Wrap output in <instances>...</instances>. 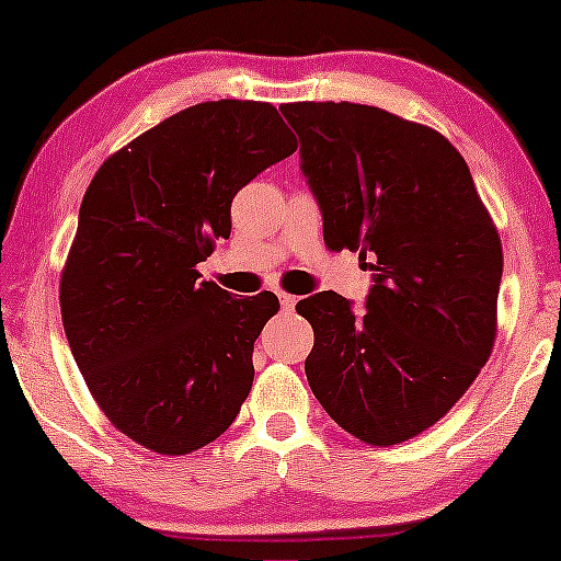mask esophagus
<instances>
[{
    "instance_id": "esophagus-1",
    "label": "esophagus",
    "mask_w": 561,
    "mask_h": 561,
    "mask_svg": "<svg viewBox=\"0 0 561 561\" xmlns=\"http://www.w3.org/2000/svg\"><path fill=\"white\" fill-rule=\"evenodd\" d=\"M278 298H280V306H283V311H294L296 309V304H298V298L296 296H290V294H278Z\"/></svg>"
}]
</instances>
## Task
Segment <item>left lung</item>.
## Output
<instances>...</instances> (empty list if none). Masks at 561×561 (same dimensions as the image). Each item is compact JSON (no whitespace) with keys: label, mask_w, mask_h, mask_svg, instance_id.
Instances as JSON below:
<instances>
[{"label":"left lung","mask_w":561,"mask_h":561,"mask_svg":"<svg viewBox=\"0 0 561 561\" xmlns=\"http://www.w3.org/2000/svg\"><path fill=\"white\" fill-rule=\"evenodd\" d=\"M329 250L373 260L365 311L334 290L298 301L311 321L306 378L324 411L375 447L436 424L495 342L501 237L455 145L378 106H280Z\"/></svg>","instance_id":"obj_1"}]
</instances>
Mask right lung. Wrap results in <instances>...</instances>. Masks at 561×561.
Returning <instances> with one entry per match:
<instances>
[{"label":"right lung","mask_w":561,"mask_h":561,"mask_svg":"<svg viewBox=\"0 0 561 561\" xmlns=\"http://www.w3.org/2000/svg\"><path fill=\"white\" fill-rule=\"evenodd\" d=\"M290 152L273 104L204 102L106 158L83 194L60 275L66 340L106 419L158 455L206 447L250 393L278 298H234L196 265L232 232L237 191Z\"/></svg>","instance_id":"obj_1"}]
</instances>
